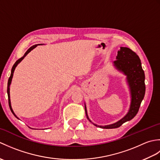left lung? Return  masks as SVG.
I'll list each match as a JSON object with an SVG mask.
<instances>
[{
  "mask_svg": "<svg viewBox=\"0 0 160 160\" xmlns=\"http://www.w3.org/2000/svg\"><path fill=\"white\" fill-rule=\"evenodd\" d=\"M116 59L113 62L115 67L127 76V82L130 88L131 96V105L127 114L120 120L113 124L98 126L92 122L96 127H99L102 128H118L124 122L132 120L138 113L145 95V76L139 56L133 51L128 47H120V49L118 52ZM84 108H85L87 118L91 122L88 117L86 105L84 106Z\"/></svg>",
  "mask_w": 160,
  "mask_h": 160,
  "instance_id": "8db88e82",
  "label": "left lung"
}]
</instances>
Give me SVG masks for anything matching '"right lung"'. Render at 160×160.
<instances>
[{
    "instance_id": "right-lung-1",
    "label": "right lung",
    "mask_w": 160,
    "mask_h": 160,
    "mask_svg": "<svg viewBox=\"0 0 160 160\" xmlns=\"http://www.w3.org/2000/svg\"><path fill=\"white\" fill-rule=\"evenodd\" d=\"M40 45V44H38V45H33L32 47H30V48L27 51V52H25V53L24 54V56L22 57V58H20V59H18V60L16 61V62L14 63V64H13V67H12V71H11V75H10V77L9 78V80H8V90H7V92H8V100H9V108H10V110H11V111L12 112V113L14 115V116L16 117V118H17L18 119V118L16 116V115H15V113H13V110H12V106H11V101H10V96H9V86H10V84H11V82H12V78H13V72H14V70H15V69H16V66L18 65V64L21 62L22 61V60H23V58H25L27 55H28V54L31 52V51L32 50V49H33L35 48V47L37 46V45ZM42 45V44H41Z\"/></svg>"
}]
</instances>
